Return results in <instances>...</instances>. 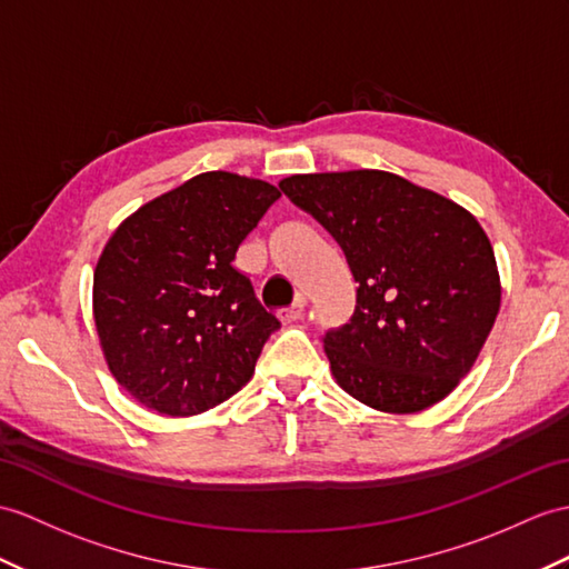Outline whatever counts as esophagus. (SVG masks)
Segmentation results:
<instances>
[{
  "mask_svg": "<svg viewBox=\"0 0 569 569\" xmlns=\"http://www.w3.org/2000/svg\"><path fill=\"white\" fill-rule=\"evenodd\" d=\"M303 309H307V301H303L301 297L292 303V307L289 309H284L282 313H280V318L284 323H292V321H297V318H301L303 316Z\"/></svg>",
  "mask_w": 569,
  "mask_h": 569,
  "instance_id": "obj_1",
  "label": "esophagus"
}]
</instances>
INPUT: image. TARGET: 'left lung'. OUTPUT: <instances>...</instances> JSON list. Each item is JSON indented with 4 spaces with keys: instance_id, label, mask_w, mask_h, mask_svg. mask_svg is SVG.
<instances>
[{
    "instance_id": "1",
    "label": "left lung",
    "mask_w": 569,
    "mask_h": 569,
    "mask_svg": "<svg viewBox=\"0 0 569 569\" xmlns=\"http://www.w3.org/2000/svg\"><path fill=\"white\" fill-rule=\"evenodd\" d=\"M280 188L340 243L359 284L350 323L323 338L342 391L398 415L447 398L478 359L502 299L478 219L389 171L303 173Z\"/></svg>"
}]
</instances>
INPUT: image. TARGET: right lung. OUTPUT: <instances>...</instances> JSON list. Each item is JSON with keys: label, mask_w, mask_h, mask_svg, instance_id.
<instances>
[{"label": "right lung", "mask_w": 569, "mask_h": 569, "mask_svg": "<svg viewBox=\"0 0 569 569\" xmlns=\"http://www.w3.org/2000/svg\"><path fill=\"white\" fill-rule=\"evenodd\" d=\"M280 196L258 178L200 173L108 239L93 272V321L110 373L137 403L188 418L251 381L280 321L233 258Z\"/></svg>", "instance_id": "obj_1"}]
</instances>
